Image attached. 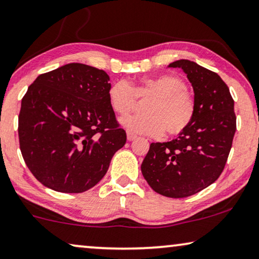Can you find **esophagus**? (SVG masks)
I'll return each instance as SVG.
<instances>
[{"label": "esophagus", "instance_id": "obj_1", "mask_svg": "<svg viewBox=\"0 0 259 259\" xmlns=\"http://www.w3.org/2000/svg\"><path fill=\"white\" fill-rule=\"evenodd\" d=\"M126 136H127V141H134L136 139V135H134V134L130 132L126 133Z\"/></svg>", "mask_w": 259, "mask_h": 259}]
</instances>
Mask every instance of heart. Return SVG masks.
Returning a JSON list of instances; mask_svg holds the SVG:
<instances>
[{
  "mask_svg": "<svg viewBox=\"0 0 259 259\" xmlns=\"http://www.w3.org/2000/svg\"><path fill=\"white\" fill-rule=\"evenodd\" d=\"M136 97L150 101L145 107L147 116H132L120 120L133 134L158 137L166 132L169 136H176L184 133L194 119L195 101L189 96L186 83L175 75L145 77L135 87L119 80L111 84L107 92L111 110L118 116H125L134 110Z\"/></svg>",
  "mask_w": 259,
  "mask_h": 259,
  "instance_id": "1",
  "label": "heart"
}]
</instances>
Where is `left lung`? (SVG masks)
<instances>
[{
    "mask_svg": "<svg viewBox=\"0 0 259 259\" xmlns=\"http://www.w3.org/2000/svg\"><path fill=\"white\" fill-rule=\"evenodd\" d=\"M181 68L194 88L195 116L188 129L169 142L152 143L141 171L150 188L183 198L208 188L220 177L237 129L230 90L214 71L189 60L169 63Z\"/></svg>",
    "mask_w": 259,
    "mask_h": 259,
    "instance_id": "8db88e82",
    "label": "left lung"
}]
</instances>
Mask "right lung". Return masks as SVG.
<instances>
[{
	"mask_svg": "<svg viewBox=\"0 0 259 259\" xmlns=\"http://www.w3.org/2000/svg\"><path fill=\"white\" fill-rule=\"evenodd\" d=\"M110 76L82 63L41 74L21 100L22 158L47 188L78 194L97 185L126 142L111 110Z\"/></svg>",
	"mask_w": 259,
	"mask_h": 259,
	"instance_id": "1",
	"label": "right lung"
}]
</instances>
